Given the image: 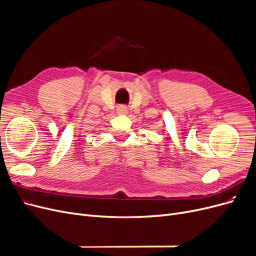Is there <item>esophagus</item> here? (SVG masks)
Listing matches in <instances>:
<instances>
[{
  "instance_id": "esophagus-1",
  "label": "esophagus",
  "mask_w": 256,
  "mask_h": 256,
  "mask_svg": "<svg viewBox=\"0 0 256 256\" xmlns=\"http://www.w3.org/2000/svg\"><path fill=\"white\" fill-rule=\"evenodd\" d=\"M116 111H118V114H126L128 110H127V108H126L125 106L120 104V106H118V109H116Z\"/></svg>"
}]
</instances>
